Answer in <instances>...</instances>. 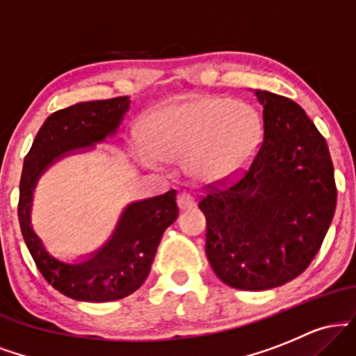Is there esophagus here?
Masks as SVG:
<instances>
[{
	"instance_id": "esophagus-1",
	"label": "esophagus",
	"mask_w": 356,
	"mask_h": 356,
	"mask_svg": "<svg viewBox=\"0 0 356 356\" xmlns=\"http://www.w3.org/2000/svg\"><path fill=\"white\" fill-rule=\"evenodd\" d=\"M194 204H195V199L192 197L191 194H187V192H181V194L177 195V206L181 211L191 209V207H194Z\"/></svg>"
}]
</instances>
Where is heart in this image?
<instances>
[{
    "label": "heart",
    "instance_id": "b5f03b06",
    "mask_svg": "<svg viewBox=\"0 0 356 356\" xmlns=\"http://www.w3.org/2000/svg\"><path fill=\"white\" fill-rule=\"evenodd\" d=\"M140 137L147 162H182L195 182L218 184L249 164L261 142V122L244 105L202 97L152 113Z\"/></svg>",
    "mask_w": 356,
    "mask_h": 356
}]
</instances>
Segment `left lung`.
Wrapping results in <instances>:
<instances>
[{"mask_svg": "<svg viewBox=\"0 0 356 356\" xmlns=\"http://www.w3.org/2000/svg\"><path fill=\"white\" fill-rule=\"evenodd\" d=\"M264 137L234 181L207 184L206 254L222 283L263 291L300 276L320 251L337 206L325 138L305 110L256 90Z\"/></svg>", "mask_w": 356, "mask_h": 356, "instance_id": "left-lung-1", "label": "left lung"}]
</instances>
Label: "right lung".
<instances>
[{"label":"right lung","instance_id":"obj_1","mask_svg":"<svg viewBox=\"0 0 356 356\" xmlns=\"http://www.w3.org/2000/svg\"><path fill=\"white\" fill-rule=\"evenodd\" d=\"M129 97L85 102L47 118L24 157L18 218L36 268L61 295L105 303L132 295L149 276L162 234L177 219L174 189L125 207L110 238L88 254L68 256L47 248L30 220L31 194L38 177L56 159L112 136L129 108Z\"/></svg>","mask_w":356,"mask_h":356}]
</instances>
